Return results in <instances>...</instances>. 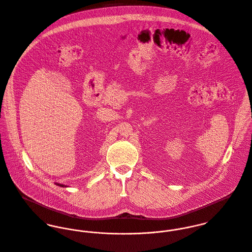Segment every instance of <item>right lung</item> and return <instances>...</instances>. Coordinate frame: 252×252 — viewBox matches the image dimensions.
I'll return each instance as SVG.
<instances>
[{
  "label": "right lung",
  "mask_w": 252,
  "mask_h": 252,
  "mask_svg": "<svg viewBox=\"0 0 252 252\" xmlns=\"http://www.w3.org/2000/svg\"><path fill=\"white\" fill-rule=\"evenodd\" d=\"M57 185H59V186H61V187H66L64 184H59V183H57Z\"/></svg>",
  "instance_id": "obj_1"
}]
</instances>
